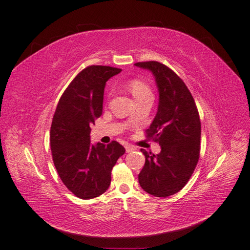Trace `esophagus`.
<instances>
[{"label":"esophagus","instance_id":"esophagus-1","mask_svg":"<svg viewBox=\"0 0 250 250\" xmlns=\"http://www.w3.org/2000/svg\"><path fill=\"white\" fill-rule=\"evenodd\" d=\"M125 149L127 153H130V151L135 150L136 148H135V146H132V145H125Z\"/></svg>","mask_w":250,"mask_h":250}]
</instances>
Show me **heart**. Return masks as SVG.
I'll list each match as a JSON object with an SVG mask.
<instances>
[{
	"instance_id": "heart-1",
	"label": "heart",
	"mask_w": 250,
	"mask_h": 250,
	"mask_svg": "<svg viewBox=\"0 0 250 250\" xmlns=\"http://www.w3.org/2000/svg\"><path fill=\"white\" fill-rule=\"evenodd\" d=\"M127 88H128L136 101L147 96L153 97V92H151L148 84L139 78L130 79V81L127 83Z\"/></svg>"
}]
</instances>
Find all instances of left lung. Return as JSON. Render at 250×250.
Instances as JSON below:
<instances>
[{
  "label": "left lung",
  "mask_w": 250,
  "mask_h": 250,
  "mask_svg": "<svg viewBox=\"0 0 250 250\" xmlns=\"http://www.w3.org/2000/svg\"><path fill=\"white\" fill-rule=\"evenodd\" d=\"M135 65L149 70L156 79L159 105L145 133L161 146L158 155L141 149L145 164L139 184L150 195L167 197L187 185L197 166L202 132L199 114L190 90L172 69L158 62Z\"/></svg>",
  "instance_id": "left-lung-1"
}]
</instances>
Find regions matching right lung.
<instances>
[{
	"mask_svg": "<svg viewBox=\"0 0 250 250\" xmlns=\"http://www.w3.org/2000/svg\"><path fill=\"white\" fill-rule=\"evenodd\" d=\"M121 71L108 65L87 66L64 90L55 110L50 132L54 166L78 198L91 199L106 192L112 167L125 153L117 141L90 142V126L103 113L106 82Z\"/></svg>",
	"mask_w": 250,
	"mask_h": 250,
	"instance_id": "add662e5",
	"label": "right lung"
}]
</instances>
